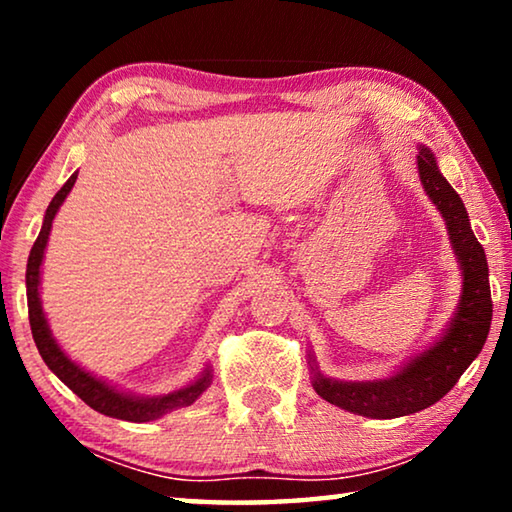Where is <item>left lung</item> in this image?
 Returning <instances> with one entry per match:
<instances>
[{"label": "left lung", "mask_w": 512, "mask_h": 512, "mask_svg": "<svg viewBox=\"0 0 512 512\" xmlns=\"http://www.w3.org/2000/svg\"><path fill=\"white\" fill-rule=\"evenodd\" d=\"M418 173L424 192L443 214L449 241L463 275V291L456 314L449 320L440 339L433 341L400 366L395 375L372 381H339L325 377L318 370L314 354L309 350L311 386L325 402L339 406L363 418L391 420L418 413L436 404L452 391L458 377L479 357L490 332L492 298L488 280V259L483 246L476 241L470 216L461 196L440 173L436 155L420 144Z\"/></svg>", "instance_id": "left-lung-1"}]
</instances>
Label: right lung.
<instances>
[{
    "label": "right lung",
    "instance_id": "obj_1",
    "mask_svg": "<svg viewBox=\"0 0 512 512\" xmlns=\"http://www.w3.org/2000/svg\"><path fill=\"white\" fill-rule=\"evenodd\" d=\"M76 176H79V171L72 173L67 183L60 187V192L51 198V203L45 212V221H42L40 235L36 239V244H33V248H31V255L27 262V300H29V323H31L33 341H36L40 357L47 363L49 370L54 372V375L63 381L65 386L72 388V391L79 395L85 404L92 406L94 411L108 415V418L128 420V422L158 420V418H162V415L194 404L198 397L207 391V386L212 384L210 366H207L201 375L192 381V384H187L183 388H178V391L167 393V395L142 397V395L124 393V391H119L117 386H110L108 381L94 377L92 372L83 370L79 363L69 359L65 350L60 348L58 341L54 339V334H51L47 316H45V311H42L40 266H42V259H45V248L49 241L51 223H54L60 205H63L67 194L72 192Z\"/></svg>",
    "mask_w": 512,
    "mask_h": 512
}]
</instances>
